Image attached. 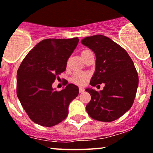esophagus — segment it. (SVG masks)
Listing matches in <instances>:
<instances>
[{"instance_id":"34e87169","label":"esophagus","mask_w":153,"mask_h":153,"mask_svg":"<svg viewBox=\"0 0 153 153\" xmlns=\"http://www.w3.org/2000/svg\"><path fill=\"white\" fill-rule=\"evenodd\" d=\"M85 91L84 88H82V87H80V88H79V92H80V93L83 92V91Z\"/></svg>"}]
</instances>
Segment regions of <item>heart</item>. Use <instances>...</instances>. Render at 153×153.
Returning a JSON list of instances; mask_svg holds the SVG:
<instances>
[{
  "mask_svg": "<svg viewBox=\"0 0 153 153\" xmlns=\"http://www.w3.org/2000/svg\"><path fill=\"white\" fill-rule=\"evenodd\" d=\"M90 53H91V51H88V50H84V51L81 52V56L83 58V59H84ZM89 78L90 75L89 73H86V72H78V73H75L73 75L72 81L73 83L78 85V86H83V85L86 84V82L89 79Z\"/></svg>",
  "mask_w": 153,
  "mask_h": 153,
  "instance_id": "obj_1",
  "label": "heart"
}]
</instances>
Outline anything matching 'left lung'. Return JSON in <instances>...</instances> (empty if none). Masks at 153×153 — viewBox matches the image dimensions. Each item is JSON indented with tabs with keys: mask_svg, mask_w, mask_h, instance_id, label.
Listing matches in <instances>:
<instances>
[{
	"mask_svg": "<svg viewBox=\"0 0 153 153\" xmlns=\"http://www.w3.org/2000/svg\"><path fill=\"white\" fill-rule=\"evenodd\" d=\"M81 43L96 56L95 72L90 85L105 84L100 91L86 89L91 95L86 111L95 120L114 121L126 113L134 102L139 85L134 64L124 48L103 35L88 36Z\"/></svg>",
	"mask_w": 153,
	"mask_h": 153,
	"instance_id": "obj_1",
	"label": "left lung"
}]
</instances>
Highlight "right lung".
<instances>
[{
  "label": "right lung",
  "instance_id": "right-lung-1",
  "mask_svg": "<svg viewBox=\"0 0 153 153\" xmlns=\"http://www.w3.org/2000/svg\"><path fill=\"white\" fill-rule=\"evenodd\" d=\"M78 42V37L44 39L22 60L17 72V95L33 123L52 127L68 115L69 105L78 95L79 89L67 82L58 91L52 84L66 70L67 60Z\"/></svg>",
  "mask_w": 153,
  "mask_h": 153
}]
</instances>
